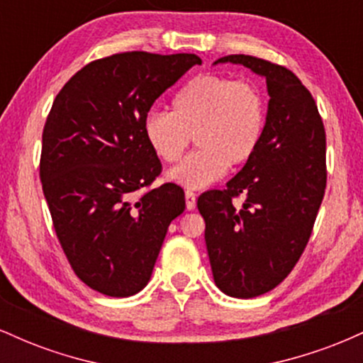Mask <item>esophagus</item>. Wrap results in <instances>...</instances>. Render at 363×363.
<instances>
[{
    "mask_svg": "<svg viewBox=\"0 0 363 363\" xmlns=\"http://www.w3.org/2000/svg\"><path fill=\"white\" fill-rule=\"evenodd\" d=\"M186 206L187 210H194L196 208V194L193 191H186Z\"/></svg>",
    "mask_w": 363,
    "mask_h": 363,
    "instance_id": "obj_1",
    "label": "esophagus"
}]
</instances>
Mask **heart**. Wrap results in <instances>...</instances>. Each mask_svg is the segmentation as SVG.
I'll return each mask as SVG.
<instances>
[{"mask_svg": "<svg viewBox=\"0 0 363 363\" xmlns=\"http://www.w3.org/2000/svg\"><path fill=\"white\" fill-rule=\"evenodd\" d=\"M264 128V102L249 80L203 74L187 82L170 112L153 111L143 121L148 147L165 164L181 160L194 136L198 152L169 172L187 189L222 179L228 167L247 164L257 152Z\"/></svg>", "mask_w": 363, "mask_h": 363, "instance_id": "b5f03b06", "label": "heart"}]
</instances>
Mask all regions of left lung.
<instances>
[{"mask_svg": "<svg viewBox=\"0 0 363 363\" xmlns=\"http://www.w3.org/2000/svg\"><path fill=\"white\" fill-rule=\"evenodd\" d=\"M218 62L264 77L269 95L257 152L225 189L198 198L216 286L252 298L280 285L309 242L326 189V133L311 91L285 66L245 54Z\"/></svg>", "mask_w": 363, "mask_h": 363, "instance_id": "1", "label": "left lung"}]
</instances>
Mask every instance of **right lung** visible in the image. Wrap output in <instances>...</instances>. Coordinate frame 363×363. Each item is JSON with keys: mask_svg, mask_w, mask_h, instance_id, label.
Segmentation results:
<instances>
[{"mask_svg": "<svg viewBox=\"0 0 363 363\" xmlns=\"http://www.w3.org/2000/svg\"><path fill=\"white\" fill-rule=\"evenodd\" d=\"M196 54H112L74 73L45 121L40 181L54 230L77 277L109 297L145 289L184 191L152 186L162 164L148 147L150 107Z\"/></svg>", "mask_w": 363, "mask_h": 363, "instance_id": "obj_1", "label": "right lung"}]
</instances>
